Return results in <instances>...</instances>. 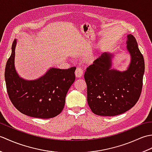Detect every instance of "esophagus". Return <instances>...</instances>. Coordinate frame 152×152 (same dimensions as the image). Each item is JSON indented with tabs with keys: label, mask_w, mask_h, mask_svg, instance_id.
Here are the masks:
<instances>
[{
	"label": "esophagus",
	"mask_w": 152,
	"mask_h": 152,
	"mask_svg": "<svg viewBox=\"0 0 152 152\" xmlns=\"http://www.w3.org/2000/svg\"><path fill=\"white\" fill-rule=\"evenodd\" d=\"M83 70L80 67H78L75 70V75L77 78H81L83 76Z\"/></svg>",
	"instance_id": "esophagus-1"
}]
</instances>
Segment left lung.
Masks as SVG:
<instances>
[{
	"instance_id": "1",
	"label": "left lung",
	"mask_w": 152,
	"mask_h": 152,
	"mask_svg": "<svg viewBox=\"0 0 152 152\" xmlns=\"http://www.w3.org/2000/svg\"><path fill=\"white\" fill-rule=\"evenodd\" d=\"M127 50L131 57L127 70L112 69L114 55L104 53L87 68L84 78L88 103L96 115L114 116L127 112L140 98L143 83L144 60L137 42L127 35Z\"/></svg>"
}]
</instances>
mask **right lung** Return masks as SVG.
Returning a JSON list of instances; mask_svg holds the SVG:
<instances>
[{"mask_svg":"<svg viewBox=\"0 0 152 152\" xmlns=\"http://www.w3.org/2000/svg\"><path fill=\"white\" fill-rule=\"evenodd\" d=\"M16 44L17 41L14 40L5 68V81L10 99L23 114L42 119L56 117L64 108L66 93L75 80L76 68H51L38 79L24 80L19 77L15 69Z\"/></svg>","mask_w":152,"mask_h":152,"instance_id":"add662e5","label":"right lung"}]
</instances>
